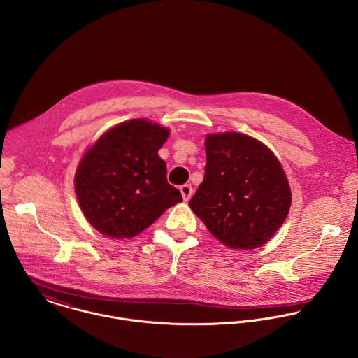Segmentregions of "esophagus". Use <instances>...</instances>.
<instances>
[{
    "label": "esophagus",
    "mask_w": 358,
    "mask_h": 358,
    "mask_svg": "<svg viewBox=\"0 0 358 358\" xmlns=\"http://www.w3.org/2000/svg\"><path fill=\"white\" fill-rule=\"evenodd\" d=\"M180 191H181V195H182V199H184L185 201H188V200L191 199V196H192V194H194V188H192V185H189V184L181 185Z\"/></svg>",
    "instance_id": "1"
}]
</instances>
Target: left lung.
<instances>
[{
    "label": "left lung",
    "mask_w": 358,
    "mask_h": 358,
    "mask_svg": "<svg viewBox=\"0 0 358 358\" xmlns=\"http://www.w3.org/2000/svg\"><path fill=\"white\" fill-rule=\"evenodd\" d=\"M203 182L189 200L215 238L251 250L272 238L287 218L291 191L273 152L241 133L208 134Z\"/></svg>",
    "instance_id": "8db88e82"
}]
</instances>
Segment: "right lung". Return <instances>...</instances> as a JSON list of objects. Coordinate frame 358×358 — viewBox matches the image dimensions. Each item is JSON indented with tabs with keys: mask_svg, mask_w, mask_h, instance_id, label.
<instances>
[{
	"mask_svg": "<svg viewBox=\"0 0 358 358\" xmlns=\"http://www.w3.org/2000/svg\"><path fill=\"white\" fill-rule=\"evenodd\" d=\"M169 130L145 120L123 122L83 155L76 194L87 221L103 235L133 238L182 201L158 155Z\"/></svg>",
	"mask_w": 358,
	"mask_h": 358,
	"instance_id": "obj_1",
	"label": "right lung"
}]
</instances>
